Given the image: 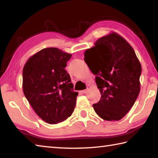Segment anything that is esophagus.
Returning a JSON list of instances; mask_svg holds the SVG:
<instances>
[{"instance_id":"34e87169","label":"esophagus","mask_w":158,"mask_h":158,"mask_svg":"<svg viewBox=\"0 0 158 158\" xmlns=\"http://www.w3.org/2000/svg\"><path fill=\"white\" fill-rule=\"evenodd\" d=\"M88 91H89V90L88 89H85V90H81V93H83V94H85V93H88Z\"/></svg>"}]
</instances>
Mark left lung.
Here are the masks:
<instances>
[{"label":"left lung","instance_id":"1","mask_svg":"<svg viewBox=\"0 0 158 158\" xmlns=\"http://www.w3.org/2000/svg\"><path fill=\"white\" fill-rule=\"evenodd\" d=\"M84 60L96 75L100 100L93 105L106 121H119L135 104L139 94L141 65L130 44L116 33L98 40L84 53Z\"/></svg>","mask_w":158,"mask_h":158}]
</instances>
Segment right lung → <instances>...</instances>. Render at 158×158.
<instances>
[{"label": "right lung", "instance_id": "obj_1", "mask_svg": "<svg viewBox=\"0 0 158 158\" xmlns=\"http://www.w3.org/2000/svg\"><path fill=\"white\" fill-rule=\"evenodd\" d=\"M72 54L45 48L29 58L23 69V90L39 117L56 124L70 116L78 93L65 69Z\"/></svg>", "mask_w": 158, "mask_h": 158}]
</instances>
